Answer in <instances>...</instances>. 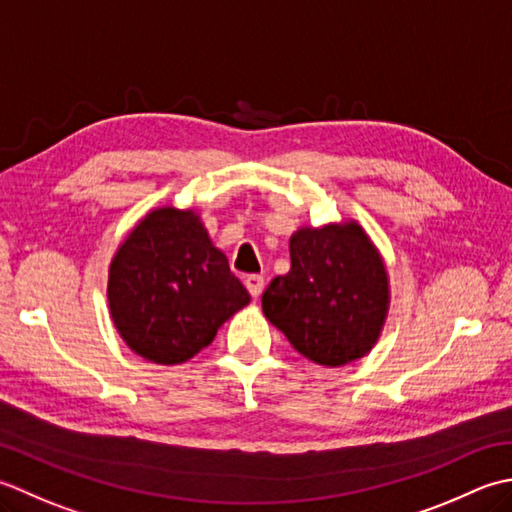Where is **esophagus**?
<instances>
[{
  "instance_id": "34e87169",
  "label": "esophagus",
  "mask_w": 512,
  "mask_h": 512,
  "mask_svg": "<svg viewBox=\"0 0 512 512\" xmlns=\"http://www.w3.org/2000/svg\"><path fill=\"white\" fill-rule=\"evenodd\" d=\"M245 287L249 291V296L252 298H258L260 294H263V287H265V278L258 276V274H252L245 278Z\"/></svg>"
}]
</instances>
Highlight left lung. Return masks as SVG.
I'll list each match as a JSON object with an SVG mask.
<instances>
[{
    "mask_svg": "<svg viewBox=\"0 0 512 512\" xmlns=\"http://www.w3.org/2000/svg\"><path fill=\"white\" fill-rule=\"evenodd\" d=\"M291 269L263 294V311L302 356L342 367L371 351L389 309V278L358 223L298 229Z\"/></svg>",
    "mask_w": 512,
    "mask_h": 512,
    "instance_id": "left-lung-1",
    "label": "left lung"
}]
</instances>
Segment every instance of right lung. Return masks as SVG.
<instances>
[{
	"label": "right lung",
	"mask_w": 512,
	"mask_h": 512,
	"mask_svg": "<svg viewBox=\"0 0 512 512\" xmlns=\"http://www.w3.org/2000/svg\"><path fill=\"white\" fill-rule=\"evenodd\" d=\"M108 302L128 347L156 364L194 358L249 302L192 210L161 207L132 229L110 265Z\"/></svg>",
	"instance_id": "right-lung-1"
}]
</instances>
